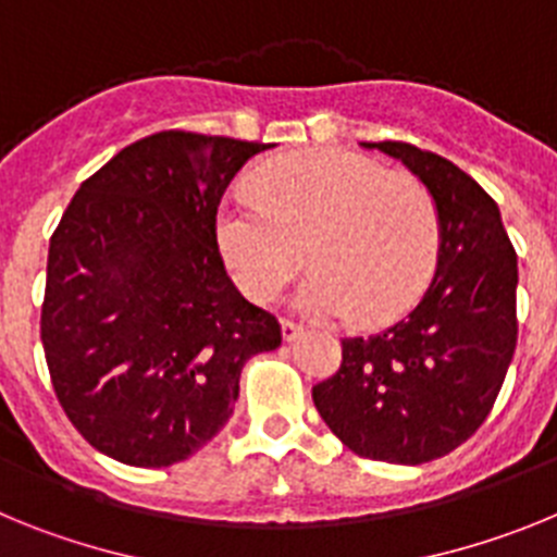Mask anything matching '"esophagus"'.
Here are the masks:
<instances>
[{
	"label": "esophagus",
	"mask_w": 557,
	"mask_h": 557,
	"mask_svg": "<svg viewBox=\"0 0 557 557\" xmlns=\"http://www.w3.org/2000/svg\"><path fill=\"white\" fill-rule=\"evenodd\" d=\"M301 334H304V329L298 326V323L282 321V337H284V343H295V339L301 337Z\"/></svg>",
	"instance_id": "34e87169"
}]
</instances>
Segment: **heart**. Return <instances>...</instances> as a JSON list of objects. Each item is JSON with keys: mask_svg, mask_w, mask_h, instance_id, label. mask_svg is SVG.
<instances>
[{"mask_svg": "<svg viewBox=\"0 0 557 557\" xmlns=\"http://www.w3.org/2000/svg\"><path fill=\"white\" fill-rule=\"evenodd\" d=\"M214 236L225 268L250 301H273L307 259L293 295L312 321H393L418 301L437 259V209L405 175L346 150L270 161L250 191L218 206Z\"/></svg>", "mask_w": 557, "mask_h": 557, "instance_id": "obj_1", "label": "heart"}]
</instances>
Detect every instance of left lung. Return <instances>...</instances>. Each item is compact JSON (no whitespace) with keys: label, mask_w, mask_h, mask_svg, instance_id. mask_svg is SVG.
<instances>
[{"label":"left lung","mask_w":557,"mask_h":557,"mask_svg":"<svg viewBox=\"0 0 557 557\" xmlns=\"http://www.w3.org/2000/svg\"><path fill=\"white\" fill-rule=\"evenodd\" d=\"M362 147L401 161L430 191L435 278L407 318L343 339V366L312 387V401L359 457L418 466L488 418L516 351L519 264L499 206L460 166L407 141Z\"/></svg>","instance_id":"left-lung-1"}]
</instances>
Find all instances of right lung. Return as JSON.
<instances>
[{
	"instance_id": "add662e5",
	"label": "right lung",
	"mask_w": 557,
	"mask_h": 557,
	"mask_svg": "<svg viewBox=\"0 0 557 557\" xmlns=\"http://www.w3.org/2000/svg\"><path fill=\"white\" fill-rule=\"evenodd\" d=\"M268 145L164 131L83 181L49 239L41 343L63 412L102 455L161 469L225 426L239 373L282 346L225 273L214 218Z\"/></svg>"
}]
</instances>
